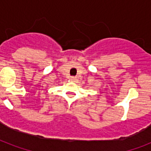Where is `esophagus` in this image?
I'll use <instances>...</instances> for the list:
<instances>
[{
    "label": "esophagus",
    "instance_id": "esophagus-1",
    "mask_svg": "<svg viewBox=\"0 0 151 151\" xmlns=\"http://www.w3.org/2000/svg\"><path fill=\"white\" fill-rule=\"evenodd\" d=\"M75 80H76V78H74V77H72V78H70L71 81H74Z\"/></svg>",
    "mask_w": 151,
    "mask_h": 151
}]
</instances>
